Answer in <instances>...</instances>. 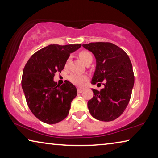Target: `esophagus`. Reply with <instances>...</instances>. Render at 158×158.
<instances>
[{
  "label": "esophagus",
  "mask_w": 158,
  "mask_h": 158,
  "mask_svg": "<svg viewBox=\"0 0 158 158\" xmlns=\"http://www.w3.org/2000/svg\"><path fill=\"white\" fill-rule=\"evenodd\" d=\"M83 90H84V89H80V88H78V89H77V92H78L79 93H82V92H83Z\"/></svg>",
  "instance_id": "1"
}]
</instances>
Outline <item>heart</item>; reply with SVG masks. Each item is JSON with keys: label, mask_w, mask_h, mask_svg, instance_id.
I'll list each match as a JSON object with an SVG mask.
<instances>
[{"label": "heart", "mask_w": 158, "mask_h": 158, "mask_svg": "<svg viewBox=\"0 0 158 158\" xmlns=\"http://www.w3.org/2000/svg\"><path fill=\"white\" fill-rule=\"evenodd\" d=\"M79 56L83 62L85 64L89 62L90 60H93V56L90 52H87V51H82V52L79 53ZM70 58H68V59L66 61V65H68ZM69 81L73 84L77 85H84L85 82L88 81V77L84 75V74H80L77 73L71 74L68 77Z\"/></svg>", "instance_id": "1"}]
</instances>
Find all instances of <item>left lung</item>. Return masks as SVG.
I'll return each mask as SVG.
<instances>
[{
	"label": "left lung",
	"mask_w": 158,
	"mask_h": 158,
	"mask_svg": "<svg viewBox=\"0 0 158 158\" xmlns=\"http://www.w3.org/2000/svg\"><path fill=\"white\" fill-rule=\"evenodd\" d=\"M82 46L96 59L91 84L105 82L100 91L92 89L93 97L88 102L90 114L99 121H114L123 113L132 95L135 76L129 56L110 42H91Z\"/></svg>",
	"instance_id": "8db88e82"
}]
</instances>
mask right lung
<instances>
[{"label":"right lung","instance_id":"right-lung-1","mask_svg":"<svg viewBox=\"0 0 158 158\" xmlns=\"http://www.w3.org/2000/svg\"><path fill=\"white\" fill-rule=\"evenodd\" d=\"M81 44H50L32 55L23 71L21 87L32 113L40 121L55 124L69 114L72 101L77 95L76 87L65 80L63 85L53 81L61 73L69 54Z\"/></svg>","mask_w":158,"mask_h":158}]
</instances>
